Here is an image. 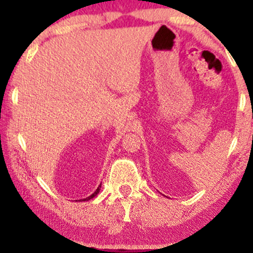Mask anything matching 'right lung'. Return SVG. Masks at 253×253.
Segmentation results:
<instances>
[{"instance_id": "obj_1", "label": "right lung", "mask_w": 253, "mask_h": 253, "mask_svg": "<svg viewBox=\"0 0 253 253\" xmlns=\"http://www.w3.org/2000/svg\"><path fill=\"white\" fill-rule=\"evenodd\" d=\"M100 187H101V185H99V187L96 188L95 191H94V193H93V195H90V196H89V197H86V198H83V200H79V201H81V202H82V201H83V202H84V201H89V200H91V198H94V197H95L96 195H98V193H99V191H100Z\"/></svg>"}]
</instances>
